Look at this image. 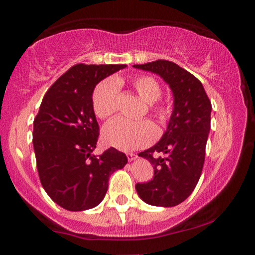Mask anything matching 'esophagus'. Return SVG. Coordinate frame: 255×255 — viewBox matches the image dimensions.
I'll list each match as a JSON object with an SVG mask.
<instances>
[{"label": "esophagus", "mask_w": 255, "mask_h": 255, "mask_svg": "<svg viewBox=\"0 0 255 255\" xmlns=\"http://www.w3.org/2000/svg\"><path fill=\"white\" fill-rule=\"evenodd\" d=\"M136 154L135 153H127V158H128V160H129V162H131V160H134V159H136Z\"/></svg>", "instance_id": "34e87169"}]
</instances>
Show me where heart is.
I'll return each mask as SVG.
<instances>
[{"label": "heart", "mask_w": 255, "mask_h": 255, "mask_svg": "<svg viewBox=\"0 0 255 255\" xmlns=\"http://www.w3.org/2000/svg\"><path fill=\"white\" fill-rule=\"evenodd\" d=\"M121 79L107 78L99 81L93 89L91 103L93 113L98 119H110L118 111ZM133 89L146 103H150V111L158 121L164 122L170 118L169 105L154 103L162 96V87L153 77L139 74L130 79ZM157 129L150 121L130 122L124 119H116L108 124L102 131L103 141L108 146L122 151H133L142 148L154 141Z\"/></svg>", "instance_id": "1"}]
</instances>
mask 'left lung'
I'll return each mask as SVG.
<instances>
[{"label":"left lung","mask_w":255,"mask_h":255,"mask_svg":"<svg viewBox=\"0 0 255 255\" xmlns=\"http://www.w3.org/2000/svg\"><path fill=\"white\" fill-rule=\"evenodd\" d=\"M133 67L160 75L174 93V110L165 133L156 145L139 153L151 163L154 174L148 182L136 183V192L153 206H176L192 194L203 171L211 101L203 84L171 61Z\"/></svg>","instance_id":"obj_1"}]
</instances>
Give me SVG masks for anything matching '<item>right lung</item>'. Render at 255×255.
<instances>
[{
  "label": "right lung",
  "instance_id": "add662e5",
  "mask_svg": "<svg viewBox=\"0 0 255 255\" xmlns=\"http://www.w3.org/2000/svg\"><path fill=\"white\" fill-rule=\"evenodd\" d=\"M126 64L71 67L44 95L33 121V148L40 183L68 211L92 209L103 200L110 175L127 164L124 152L110 147L93 156L99 126L91 97L95 86Z\"/></svg>",
  "mask_w": 255,
  "mask_h": 255
}]
</instances>
